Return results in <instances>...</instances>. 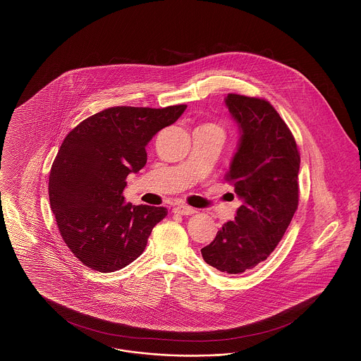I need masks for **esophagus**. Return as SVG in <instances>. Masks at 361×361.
<instances>
[{
  "instance_id": "obj_1",
  "label": "esophagus",
  "mask_w": 361,
  "mask_h": 361,
  "mask_svg": "<svg viewBox=\"0 0 361 361\" xmlns=\"http://www.w3.org/2000/svg\"><path fill=\"white\" fill-rule=\"evenodd\" d=\"M176 214H181V216H192L196 213V209L190 208V207H186V205H177L173 209Z\"/></svg>"
}]
</instances>
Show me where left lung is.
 Here are the masks:
<instances>
[{"label": "left lung", "instance_id": "1", "mask_svg": "<svg viewBox=\"0 0 361 361\" xmlns=\"http://www.w3.org/2000/svg\"><path fill=\"white\" fill-rule=\"evenodd\" d=\"M225 103L240 128L225 180L243 204L201 254L222 273L242 274L267 259L295 214L300 154L290 128L266 99L228 94Z\"/></svg>", "mask_w": 361, "mask_h": 361}]
</instances>
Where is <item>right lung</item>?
Here are the masks:
<instances>
[{"instance_id":"1","label":"right lung","mask_w":361,"mask_h":361,"mask_svg":"<svg viewBox=\"0 0 361 361\" xmlns=\"http://www.w3.org/2000/svg\"><path fill=\"white\" fill-rule=\"evenodd\" d=\"M185 109L111 107L67 133L51 165L49 198L62 238L85 266L112 273L142 255L168 210L126 204V178L147 163L153 136Z\"/></svg>"}]
</instances>
